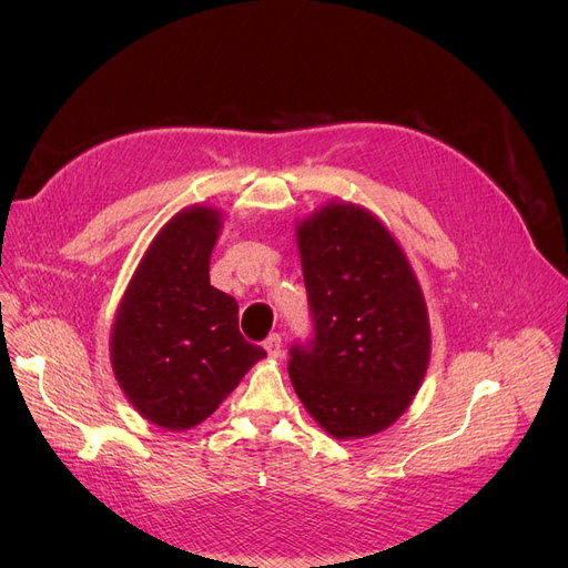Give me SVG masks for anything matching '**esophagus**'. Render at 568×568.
Segmentation results:
<instances>
[{
	"label": "esophagus",
	"instance_id": "obj_1",
	"mask_svg": "<svg viewBox=\"0 0 568 568\" xmlns=\"http://www.w3.org/2000/svg\"><path fill=\"white\" fill-rule=\"evenodd\" d=\"M264 349L268 356H272V359H278V356L283 354V338L278 334H272L264 341Z\"/></svg>",
	"mask_w": 568,
	"mask_h": 568
}]
</instances>
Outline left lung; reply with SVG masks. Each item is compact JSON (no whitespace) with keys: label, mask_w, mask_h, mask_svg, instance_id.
<instances>
[{"label":"left lung","mask_w":568,"mask_h":568,"mask_svg":"<svg viewBox=\"0 0 568 568\" xmlns=\"http://www.w3.org/2000/svg\"><path fill=\"white\" fill-rule=\"evenodd\" d=\"M313 338L290 349V379L336 439L389 428L419 392L430 359L424 292L392 232L352 202L296 225Z\"/></svg>","instance_id":"left-lung-1"}]
</instances>
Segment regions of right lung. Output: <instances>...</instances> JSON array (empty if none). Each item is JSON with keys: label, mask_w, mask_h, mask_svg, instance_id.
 Instances as JSON below:
<instances>
[{"label": "right lung", "mask_w": 568, "mask_h": 568, "mask_svg": "<svg viewBox=\"0 0 568 568\" xmlns=\"http://www.w3.org/2000/svg\"><path fill=\"white\" fill-rule=\"evenodd\" d=\"M221 212L189 206L149 244L119 302L110 362L129 403L165 430H189L266 352L239 334V306L209 283Z\"/></svg>", "instance_id": "add662e5"}]
</instances>
